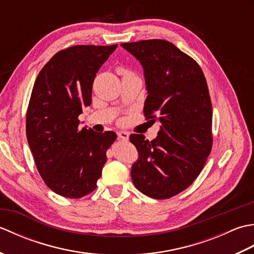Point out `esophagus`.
Returning a JSON list of instances; mask_svg holds the SVG:
<instances>
[{
	"label": "esophagus",
	"instance_id": "34e87169",
	"mask_svg": "<svg viewBox=\"0 0 254 254\" xmlns=\"http://www.w3.org/2000/svg\"><path fill=\"white\" fill-rule=\"evenodd\" d=\"M118 137L123 139V141H127L128 139V133L126 131H119L118 132Z\"/></svg>",
	"mask_w": 254,
	"mask_h": 254
}]
</instances>
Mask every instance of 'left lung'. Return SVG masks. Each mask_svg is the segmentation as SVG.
<instances>
[{
	"instance_id": "left-lung-1",
	"label": "left lung",
	"mask_w": 254,
	"mask_h": 254,
	"mask_svg": "<svg viewBox=\"0 0 254 254\" xmlns=\"http://www.w3.org/2000/svg\"><path fill=\"white\" fill-rule=\"evenodd\" d=\"M141 62L148 96L146 120H159L153 141L131 134L138 159L131 177L138 191L164 199L190 187L212 150V101L206 79L195 60L171 42L141 40L121 45Z\"/></svg>"
}]
</instances>
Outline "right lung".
Masks as SVG:
<instances>
[{
	"mask_svg": "<svg viewBox=\"0 0 254 254\" xmlns=\"http://www.w3.org/2000/svg\"><path fill=\"white\" fill-rule=\"evenodd\" d=\"M117 47L66 48L36 78L26 113L27 141L41 178L59 195L79 198L93 192L117 138L112 131L78 127V116L91 104L96 74Z\"/></svg>",
	"mask_w": 254,
	"mask_h": 254,
	"instance_id": "1",
	"label": "right lung"
}]
</instances>
